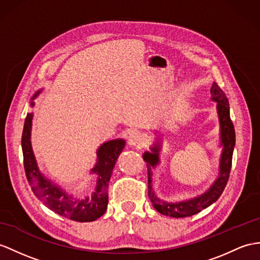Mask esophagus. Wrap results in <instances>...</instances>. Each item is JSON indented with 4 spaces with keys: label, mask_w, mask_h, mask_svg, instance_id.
I'll return each mask as SVG.
<instances>
[{
    "label": "esophagus",
    "mask_w": 260,
    "mask_h": 260,
    "mask_svg": "<svg viewBox=\"0 0 260 260\" xmlns=\"http://www.w3.org/2000/svg\"><path fill=\"white\" fill-rule=\"evenodd\" d=\"M143 141V136L138 131H132L128 136V144L131 145V147H140Z\"/></svg>",
    "instance_id": "1"
}]
</instances>
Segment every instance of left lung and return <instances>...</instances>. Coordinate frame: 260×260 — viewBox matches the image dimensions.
Masks as SVG:
<instances>
[{"instance_id": "left-lung-1", "label": "left lung", "mask_w": 260, "mask_h": 260, "mask_svg": "<svg viewBox=\"0 0 260 260\" xmlns=\"http://www.w3.org/2000/svg\"><path fill=\"white\" fill-rule=\"evenodd\" d=\"M212 100L216 104V111L219 121V145L221 147V153L219 157L218 176L213 184L206 191L192 199L168 202L159 199L152 187V170L155 169L160 163V151L162 147V139L156 138L155 142L150 148V151L143 153V160L147 162L148 168V194L152 202V205L162 215L170 217H188L200 213L202 210L212 205L218 200L223 193L230 178L232 168V159L234 147H235V130L231 120L230 104L224 91L220 89L216 82H213L211 88Z\"/></svg>"}]
</instances>
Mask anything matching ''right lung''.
Wrapping results in <instances>:
<instances>
[{"mask_svg": "<svg viewBox=\"0 0 260 260\" xmlns=\"http://www.w3.org/2000/svg\"><path fill=\"white\" fill-rule=\"evenodd\" d=\"M41 92L42 89L31 97L30 107H34V99ZM31 120L33 112H28L23 128L22 150L25 174L36 198L49 210L76 221H93L103 216L108 206V186L112 170L115 168L118 156L124 148L125 141L123 139H115L100 145L97 150V162L90 171L91 174L97 175L94 192L90 198H74L72 194L67 193L40 171L30 143Z\"/></svg>", "mask_w": 260, "mask_h": 260, "instance_id": "1", "label": "right lung"}]
</instances>
